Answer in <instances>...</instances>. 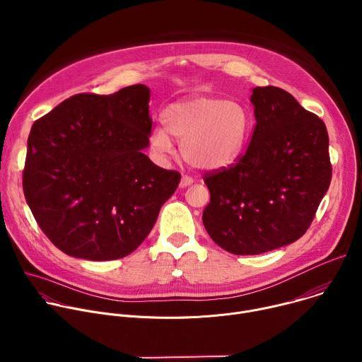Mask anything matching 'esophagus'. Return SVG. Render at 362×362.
<instances>
[{"mask_svg": "<svg viewBox=\"0 0 362 362\" xmlns=\"http://www.w3.org/2000/svg\"><path fill=\"white\" fill-rule=\"evenodd\" d=\"M193 183V179L187 175H183L182 179H180V187H186V186H190Z\"/></svg>", "mask_w": 362, "mask_h": 362, "instance_id": "obj_1", "label": "esophagus"}]
</instances>
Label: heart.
<instances>
[{
	"mask_svg": "<svg viewBox=\"0 0 362 362\" xmlns=\"http://www.w3.org/2000/svg\"><path fill=\"white\" fill-rule=\"evenodd\" d=\"M165 127L151 132V146L172 154L176 139L183 159L196 169L218 170L233 165L245 150L249 115L238 101L193 95L170 105L163 113Z\"/></svg>",
	"mask_w": 362,
	"mask_h": 362,
	"instance_id": "b5f03b06",
	"label": "heart"
}]
</instances>
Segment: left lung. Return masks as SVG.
<instances>
[{
  "instance_id": "8db88e82",
  "label": "left lung",
  "mask_w": 362,
  "mask_h": 362,
  "mask_svg": "<svg viewBox=\"0 0 362 362\" xmlns=\"http://www.w3.org/2000/svg\"><path fill=\"white\" fill-rule=\"evenodd\" d=\"M256 124L236 163L206 172L211 202L203 225L233 255H257L298 240L327 193L332 166L325 123L288 91L255 87Z\"/></svg>"
}]
</instances>
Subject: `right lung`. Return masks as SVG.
Masks as SVG:
<instances>
[{
	"label": "right lung",
	"mask_w": 362,
	"mask_h": 362,
	"mask_svg": "<svg viewBox=\"0 0 362 362\" xmlns=\"http://www.w3.org/2000/svg\"><path fill=\"white\" fill-rule=\"evenodd\" d=\"M150 91L143 84L74 94L34 122L23 190L37 225L62 252L88 261L132 253L156 223L180 173L154 165Z\"/></svg>",
	"instance_id": "obj_1"
}]
</instances>
